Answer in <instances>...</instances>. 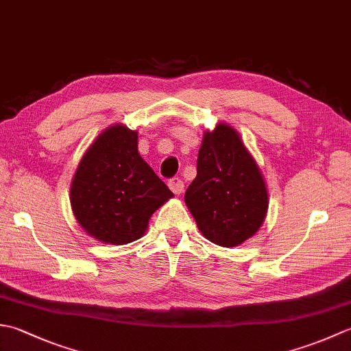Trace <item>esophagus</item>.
Masks as SVG:
<instances>
[{
    "label": "esophagus",
    "instance_id": "1",
    "mask_svg": "<svg viewBox=\"0 0 351 351\" xmlns=\"http://www.w3.org/2000/svg\"><path fill=\"white\" fill-rule=\"evenodd\" d=\"M169 187L175 195H181L184 191V182L181 180H178V178H173V180L169 181Z\"/></svg>",
    "mask_w": 351,
    "mask_h": 351
}]
</instances>
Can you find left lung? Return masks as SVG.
<instances>
[{
  "instance_id": "8db88e82",
  "label": "left lung",
  "mask_w": 351,
  "mask_h": 351,
  "mask_svg": "<svg viewBox=\"0 0 351 351\" xmlns=\"http://www.w3.org/2000/svg\"><path fill=\"white\" fill-rule=\"evenodd\" d=\"M184 200L202 235L221 247L243 244L263 226L268 211L264 176L229 123L204 132L197 175Z\"/></svg>"
}]
</instances>
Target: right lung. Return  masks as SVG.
<instances>
[{
    "label": "right lung",
    "instance_id": "obj_1",
    "mask_svg": "<svg viewBox=\"0 0 351 351\" xmlns=\"http://www.w3.org/2000/svg\"><path fill=\"white\" fill-rule=\"evenodd\" d=\"M138 132L123 123L104 130L80 160L71 184L78 225L95 240L122 245L145 235L149 219L173 197L138 154Z\"/></svg>",
    "mask_w": 351,
    "mask_h": 351
}]
</instances>
